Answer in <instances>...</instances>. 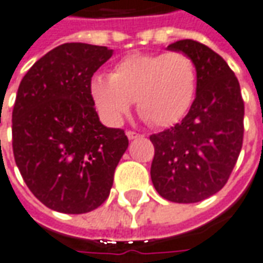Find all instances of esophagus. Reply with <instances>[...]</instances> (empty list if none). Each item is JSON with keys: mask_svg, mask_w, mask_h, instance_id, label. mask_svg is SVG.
I'll use <instances>...</instances> for the list:
<instances>
[{"mask_svg": "<svg viewBox=\"0 0 263 263\" xmlns=\"http://www.w3.org/2000/svg\"><path fill=\"white\" fill-rule=\"evenodd\" d=\"M126 137H128V139H135V138L142 137V135H141V134H138V132H135V131H128L126 132Z\"/></svg>", "mask_w": 263, "mask_h": 263, "instance_id": "1", "label": "esophagus"}]
</instances>
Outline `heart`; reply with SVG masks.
<instances>
[{"label": "heart", "mask_w": 263, "mask_h": 263, "mask_svg": "<svg viewBox=\"0 0 263 263\" xmlns=\"http://www.w3.org/2000/svg\"><path fill=\"white\" fill-rule=\"evenodd\" d=\"M97 109L117 125L135 101L138 114L154 128L178 124L198 92L195 61L185 52H134L118 61L109 78L97 75L89 85Z\"/></svg>", "instance_id": "1"}]
</instances>
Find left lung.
<instances>
[{"label": "left lung", "mask_w": 263, "mask_h": 263, "mask_svg": "<svg viewBox=\"0 0 263 263\" xmlns=\"http://www.w3.org/2000/svg\"><path fill=\"white\" fill-rule=\"evenodd\" d=\"M168 49L195 61L198 92L179 124L149 137L155 148L151 179L165 199L194 203L228 182L242 149L245 106L238 78L221 55L194 40Z\"/></svg>", "instance_id": "1"}]
</instances>
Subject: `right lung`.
<instances>
[{
    "instance_id": "obj_1",
    "label": "right lung",
    "mask_w": 263,
    "mask_h": 263,
    "mask_svg": "<svg viewBox=\"0 0 263 263\" xmlns=\"http://www.w3.org/2000/svg\"><path fill=\"white\" fill-rule=\"evenodd\" d=\"M112 49L68 42L29 68L12 109V151L29 191L62 214H85L109 196L128 148L124 129L106 128L93 108V72Z\"/></svg>"
}]
</instances>
